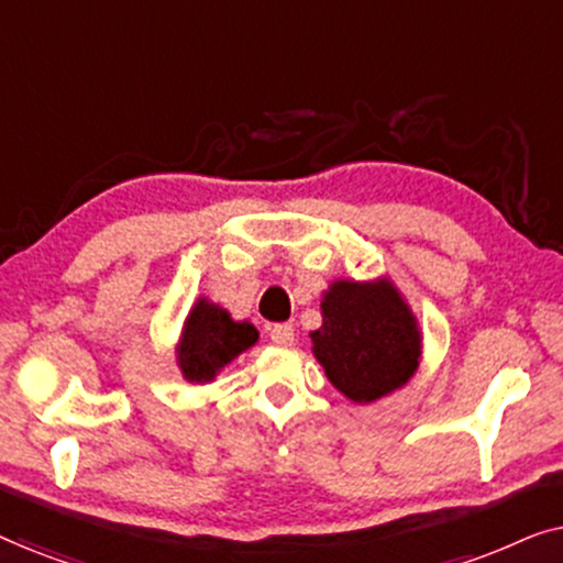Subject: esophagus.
Masks as SVG:
<instances>
[{"mask_svg":"<svg viewBox=\"0 0 563 563\" xmlns=\"http://www.w3.org/2000/svg\"><path fill=\"white\" fill-rule=\"evenodd\" d=\"M268 335H272V341L276 345H284V349L295 343V328H291L289 322H282V325H272V328H268Z\"/></svg>","mask_w":563,"mask_h":563,"instance_id":"34e87169","label":"esophagus"}]
</instances>
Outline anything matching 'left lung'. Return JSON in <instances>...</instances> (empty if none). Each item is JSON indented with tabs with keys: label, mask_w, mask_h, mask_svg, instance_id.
Returning a JSON list of instances; mask_svg holds the SVG:
<instances>
[{
	"label": "left lung",
	"mask_w": 563,
	"mask_h": 563,
	"mask_svg": "<svg viewBox=\"0 0 563 563\" xmlns=\"http://www.w3.org/2000/svg\"><path fill=\"white\" fill-rule=\"evenodd\" d=\"M322 325L312 330V356L328 382L356 405L402 389L422 361V330L389 276L335 279L320 299Z\"/></svg>",
	"instance_id": "8db88e82"
}]
</instances>
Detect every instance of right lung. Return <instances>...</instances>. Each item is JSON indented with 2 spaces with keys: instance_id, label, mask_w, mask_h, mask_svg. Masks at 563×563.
I'll use <instances>...</instances> for the list:
<instances>
[{
  "instance_id": "right-lung-1",
  "label": "right lung",
  "mask_w": 563,
  "mask_h": 563,
  "mask_svg": "<svg viewBox=\"0 0 563 563\" xmlns=\"http://www.w3.org/2000/svg\"><path fill=\"white\" fill-rule=\"evenodd\" d=\"M256 343L258 330L249 320H233L225 307L197 297L174 349L176 366L189 384H210L230 361Z\"/></svg>"
}]
</instances>
